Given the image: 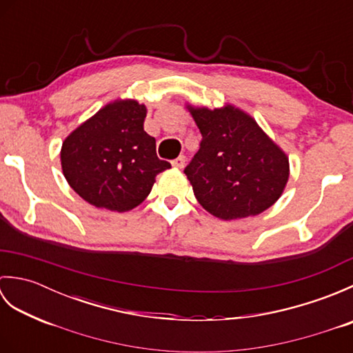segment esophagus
I'll return each instance as SVG.
<instances>
[{
  "label": "esophagus",
  "instance_id": "34e87169",
  "mask_svg": "<svg viewBox=\"0 0 353 353\" xmlns=\"http://www.w3.org/2000/svg\"><path fill=\"white\" fill-rule=\"evenodd\" d=\"M185 162H186V157L182 154V156L176 157V159L172 161L171 163H172V167H176V168H183L185 167Z\"/></svg>",
  "mask_w": 353,
  "mask_h": 353
}]
</instances>
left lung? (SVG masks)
Masks as SVG:
<instances>
[{"instance_id":"left-lung-1","label":"left lung","mask_w":353,"mask_h":353,"mask_svg":"<svg viewBox=\"0 0 353 353\" xmlns=\"http://www.w3.org/2000/svg\"><path fill=\"white\" fill-rule=\"evenodd\" d=\"M186 108L201 133L199 152L185 168L199 203L221 220L258 215L274 205L290 177L283 150L232 104Z\"/></svg>"}]
</instances>
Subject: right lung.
<instances>
[{"mask_svg":"<svg viewBox=\"0 0 353 353\" xmlns=\"http://www.w3.org/2000/svg\"><path fill=\"white\" fill-rule=\"evenodd\" d=\"M147 108L115 100L71 132L62 144V171L88 203L127 212L147 199L159 172L171 168L144 130Z\"/></svg>","mask_w":353,"mask_h":353,"instance_id":"obj_1","label":"right lung"}]
</instances>
